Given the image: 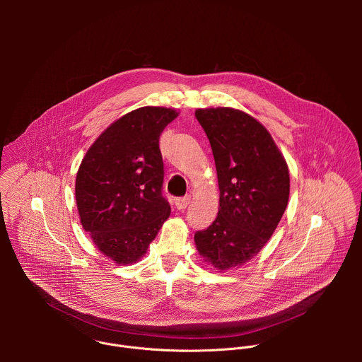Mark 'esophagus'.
I'll list each match as a JSON object with an SVG mask.
<instances>
[{
	"label": "esophagus",
	"instance_id": "obj_1",
	"mask_svg": "<svg viewBox=\"0 0 362 362\" xmlns=\"http://www.w3.org/2000/svg\"><path fill=\"white\" fill-rule=\"evenodd\" d=\"M189 202H190V196H189V194L182 196V197H176V199H175V204H176V208H177V209H186V208H187V204H189Z\"/></svg>",
	"mask_w": 362,
	"mask_h": 362
}]
</instances>
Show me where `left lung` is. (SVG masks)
Returning <instances> with one entry per match:
<instances>
[{
  "label": "left lung",
  "mask_w": 362,
  "mask_h": 362,
  "mask_svg": "<svg viewBox=\"0 0 362 362\" xmlns=\"http://www.w3.org/2000/svg\"><path fill=\"white\" fill-rule=\"evenodd\" d=\"M208 136L219 182V212L194 233V243L214 268L239 267L275 232L289 199L286 162L269 132L249 115L229 109H197Z\"/></svg>",
  "instance_id": "1"
}]
</instances>
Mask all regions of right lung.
Returning a JSON list of instances; mask_svg holds the SVG:
<instances>
[{
    "label": "right lung",
    "mask_w": 362,
    "mask_h": 362,
    "mask_svg": "<svg viewBox=\"0 0 362 362\" xmlns=\"http://www.w3.org/2000/svg\"><path fill=\"white\" fill-rule=\"evenodd\" d=\"M176 117V110L165 107L130 112L100 134L80 165L81 225L116 264L139 261L170 215L159 139Z\"/></svg>",
    "instance_id": "1"
}]
</instances>
